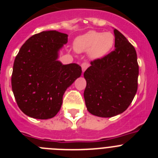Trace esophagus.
I'll use <instances>...</instances> for the list:
<instances>
[{"label": "esophagus", "instance_id": "obj_1", "mask_svg": "<svg viewBox=\"0 0 158 158\" xmlns=\"http://www.w3.org/2000/svg\"><path fill=\"white\" fill-rule=\"evenodd\" d=\"M89 66V64L88 63V62H83V63L81 64V69H82V72H85V71L86 70V69H87L88 67Z\"/></svg>", "mask_w": 158, "mask_h": 158}]
</instances>
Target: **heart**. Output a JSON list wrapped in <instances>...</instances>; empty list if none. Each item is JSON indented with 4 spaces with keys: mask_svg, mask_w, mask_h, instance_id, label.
Masks as SVG:
<instances>
[{
    "mask_svg": "<svg viewBox=\"0 0 158 158\" xmlns=\"http://www.w3.org/2000/svg\"><path fill=\"white\" fill-rule=\"evenodd\" d=\"M115 43V36L109 31H89L77 37L73 43L74 50L78 53L87 52L91 59L104 58L111 51Z\"/></svg>",
    "mask_w": 158,
    "mask_h": 158,
    "instance_id": "b5f03b06",
    "label": "heart"
}]
</instances>
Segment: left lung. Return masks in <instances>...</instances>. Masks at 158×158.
I'll list each match as a JSON object with an SVG mask.
<instances>
[{"label": "left lung", "instance_id": "8db88e82", "mask_svg": "<svg viewBox=\"0 0 158 158\" xmlns=\"http://www.w3.org/2000/svg\"><path fill=\"white\" fill-rule=\"evenodd\" d=\"M115 50L101 59L95 60L84 73V92L87 110L104 118L126 111L138 89L139 65L135 47L114 28Z\"/></svg>", "mask_w": 158, "mask_h": 158}]
</instances>
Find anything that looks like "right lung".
I'll use <instances>...</instances> for the list:
<instances>
[{
    "label": "right lung",
    "mask_w": 158,
    "mask_h": 158,
    "mask_svg": "<svg viewBox=\"0 0 158 158\" xmlns=\"http://www.w3.org/2000/svg\"><path fill=\"white\" fill-rule=\"evenodd\" d=\"M68 35L44 31L23 43L14 61L12 89L18 107L25 115L48 119L57 115L62 96L81 75L78 64L63 65L59 52Z\"/></svg>",
    "instance_id": "obj_1"
}]
</instances>
